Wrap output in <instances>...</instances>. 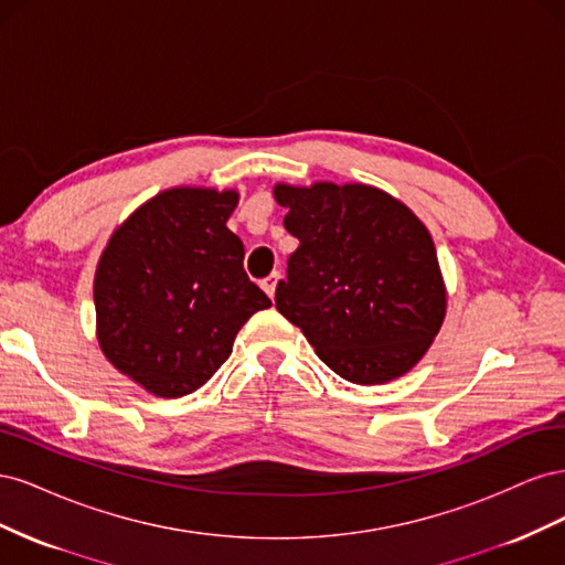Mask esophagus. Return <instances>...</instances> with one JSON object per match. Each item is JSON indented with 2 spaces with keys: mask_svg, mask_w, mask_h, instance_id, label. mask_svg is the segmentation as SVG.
<instances>
[{
  "mask_svg": "<svg viewBox=\"0 0 565 565\" xmlns=\"http://www.w3.org/2000/svg\"><path fill=\"white\" fill-rule=\"evenodd\" d=\"M278 280H280V273H270V276H268L266 280H262L264 292H266L270 299L276 297V287H278Z\"/></svg>",
  "mask_w": 565,
  "mask_h": 565,
  "instance_id": "esophagus-1",
  "label": "esophagus"
}]
</instances>
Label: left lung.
<instances>
[{
    "label": "left lung",
    "instance_id": "obj_1",
    "mask_svg": "<svg viewBox=\"0 0 565 565\" xmlns=\"http://www.w3.org/2000/svg\"><path fill=\"white\" fill-rule=\"evenodd\" d=\"M299 247L276 309L320 361L353 384L413 370L446 320L448 292L431 233L417 214L367 183L273 185Z\"/></svg>",
    "mask_w": 565,
    "mask_h": 565
}]
</instances>
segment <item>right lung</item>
<instances>
[{
    "mask_svg": "<svg viewBox=\"0 0 565 565\" xmlns=\"http://www.w3.org/2000/svg\"><path fill=\"white\" fill-rule=\"evenodd\" d=\"M241 193L167 188L119 224L94 276L96 339L108 363L158 398H181L228 361L270 299L243 268L226 221Z\"/></svg>",
    "mask_w": 565,
    "mask_h": 565,
    "instance_id": "right-lung-1",
    "label": "right lung"
}]
</instances>
